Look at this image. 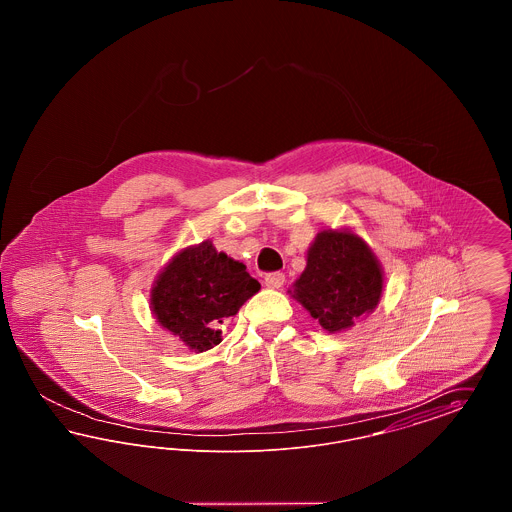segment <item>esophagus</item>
<instances>
[{"instance_id":"34e87169","label":"esophagus","mask_w":512,"mask_h":512,"mask_svg":"<svg viewBox=\"0 0 512 512\" xmlns=\"http://www.w3.org/2000/svg\"><path fill=\"white\" fill-rule=\"evenodd\" d=\"M284 282H286V276H284L282 272H270V274L265 276V286H267V288H272V290L282 288V286H284Z\"/></svg>"}]
</instances>
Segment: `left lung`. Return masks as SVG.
Returning <instances> with one entry per match:
<instances>
[{
    "label": "left lung",
    "instance_id": "1",
    "mask_svg": "<svg viewBox=\"0 0 512 512\" xmlns=\"http://www.w3.org/2000/svg\"><path fill=\"white\" fill-rule=\"evenodd\" d=\"M288 293L326 332L338 334L378 307L384 268L359 234L328 228L307 249V267Z\"/></svg>",
    "mask_w": 512,
    "mask_h": 512
}]
</instances>
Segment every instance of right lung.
<instances>
[{
    "instance_id": "right-lung-1",
    "label": "right lung",
    "mask_w": 512,
    "mask_h": 512,
    "mask_svg": "<svg viewBox=\"0 0 512 512\" xmlns=\"http://www.w3.org/2000/svg\"><path fill=\"white\" fill-rule=\"evenodd\" d=\"M259 290L244 263L205 240L180 249L161 268L149 292V309L159 326L190 351L203 353L219 345L224 320Z\"/></svg>"
}]
</instances>
